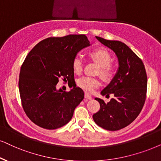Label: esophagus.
Listing matches in <instances>:
<instances>
[{
    "label": "esophagus",
    "instance_id": "34e87169",
    "mask_svg": "<svg viewBox=\"0 0 161 161\" xmlns=\"http://www.w3.org/2000/svg\"><path fill=\"white\" fill-rule=\"evenodd\" d=\"M85 98L87 99H92V97H91V96L89 94V93H85Z\"/></svg>",
    "mask_w": 161,
    "mask_h": 161
}]
</instances>
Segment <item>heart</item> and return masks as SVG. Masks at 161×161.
I'll return each instance as SVG.
<instances>
[{"label":"heart","mask_w":161,"mask_h":161,"mask_svg":"<svg viewBox=\"0 0 161 161\" xmlns=\"http://www.w3.org/2000/svg\"><path fill=\"white\" fill-rule=\"evenodd\" d=\"M90 57L100 66L99 74L105 78H109L114 72V66L111 63V56L106 49L103 47L96 48L90 52ZM73 70L76 74H80L83 70L82 58L77 55L72 61ZM76 84L79 87L87 92H92L94 89L100 86L99 79L95 77L83 76L76 80Z\"/></svg>","instance_id":"b5f03b06"}]
</instances>
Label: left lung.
<instances>
[{
  "label": "left lung",
  "instance_id": "8db88e82",
  "mask_svg": "<svg viewBox=\"0 0 161 161\" xmlns=\"http://www.w3.org/2000/svg\"><path fill=\"white\" fill-rule=\"evenodd\" d=\"M96 38L115 53L119 67L111 82L101 91L103 96L111 93L114 97L107 103L95 98L100 109L93 119L103 129L117 131L131 124L143 108L147 91L146 69L142 60L125 44Z\"/></svg>",
  "mask_w": 161,
  "mask_h": 161
}]
</instances>
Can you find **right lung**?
<instances>
[{
	"label": "right lung",
	"mask_w": 161,
	"mask_h": 161,
	"mask_svg": "<svg viewBox=\"0 0 161 161\" xmlns=\"http://www.w3.org/2000/svg\"><path fill=\"white\" fill-rule=\"evenodd\" d=\"M91 45L85 35H69L44 39L26 56L19 75V92L26 114L36 125L56 129L69 123L84 92L74 87L57 90L60 78L74 79L72 61L81 50Z\"/></svg>",
	"instance_id": "add662e5"
}]
</instances>
